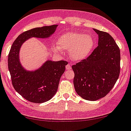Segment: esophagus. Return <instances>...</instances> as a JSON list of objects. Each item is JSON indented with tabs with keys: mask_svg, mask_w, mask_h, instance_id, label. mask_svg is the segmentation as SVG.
Returning <instances> with one entry per match:
<instances>
[{
	"mask_svg": "<svg viewBox=\"0 0 131 131\" xmlns=\"http://www.w3.org/2000/svg\"><path fill=\"white\" fill-rule=\"evenodd\" d=\"M71 67L70 64H68L67 65H66V70H71Z\"/></svg>",
	"mask_w": 131,
	"mask_h": 131,
	"instance_id": "34e87169",
	"label": "esophagus"
}]
</instances>
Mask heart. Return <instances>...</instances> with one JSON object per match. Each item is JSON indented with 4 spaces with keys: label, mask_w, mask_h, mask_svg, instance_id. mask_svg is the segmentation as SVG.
<instances>
[{
    "label": "heart",
    "mask_w": 131,
    "mask_h": 131,
    "mask_svg": "<svg viewBox=\"0 0 131 131\" xmlns=\"http://www.w3.org/2000/svg\"><path fill=\"white\" fill-rule=\"evenodd\" d=\"M57 45L53 46L55 51L70 49V57L73 60L80 61L86 58L90 54L94 45V40L89 34L70 32L61 35L58 39Z\"/></svg>",
    "instance_id": "b5f03b06"
}]
</instances>
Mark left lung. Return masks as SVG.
Returning a JSON list of instances; mask_svg holds the SVG:
<instances>
[{"label":"left lung","mask_w":131,"mask_h":131,"mask_svg":"<svg viewBox=\"0 0 131 131\" xmlns=\"http://www.w3.org/2000/svg\"><path fill=\"white\" fill-rule=\"evenodd\" d=\"M99 35L98 46L87 58L72 66L73 84L78 95L95 101L108 94L120 74V49L108 33L93 29Z\"/></svg>","instance_id":"1"}]
</instances>
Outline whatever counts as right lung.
<instances>
[{"instance_id":"obj_1","label":"right lung","mask_w":131,"mask_h":131,"mask_svg":"<svg viewBox=\"0 0 131 131\" xmlns=\"http://www.w3.org/2000/svg\"><path fill=\"white\" fill-rule=\"evenodd\" d=\"M58 25L43 26L20 34L14 41L8 56V68L14 88L28 101L41 104L56 94L60 78L65 71L66 61L48 60L39 69L27 71L19 61V50L23 42L32 37L47 38L54 32Z\"/></svg>"}]
</instances>
